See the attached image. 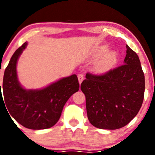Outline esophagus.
<instances>
[{"label":"esophagus","instance_id":"obj_1","mask_svg":"<svg viewBox=\"0 0 155 155\" xmlns=\"http://www.w3.org/2000/svg\"><path fill=\"white\" fill-rule=\"evenodd\" d=\"M78 81H79V84H81V83H82V81H84V75H83L82 74H78Z\"/></svg>","mask_w":155,"mask_h":155}]
</instances>
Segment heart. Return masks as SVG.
<instances>
[{
    "mask_svg": "<svg viewBox=\"0 0 155 155\" xmlns=\"http://www.w3.org/2000/svg\"><path fill=\"white\" fill-rule=\"evenodd\" d=\"M106 45L96 47L92 52V57L97 58L93 65V70L98 74H105L112 69L118 61L117 51L108 50Z\"/></svg>",
    "mask_w": 155,
    "mask_h": 155,
    "instance_id": "obj_1",
    "label": "heart"
}]
</instances>
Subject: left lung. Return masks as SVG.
<instances>
[{"label": "left lung", "instance_id": "1", "mask_svg": "<svg viewBox=\"0 0 155 155\" xmlns=\"http://www.w3.org/2000/svg\"><path fill=\"white\" fill-rule=\"evenodd\" d=\"M124 65L102 75L87 73L81 89L87 117L99 129H120L139 112L144 99L145 76L138 55L127 45Z\"/></svg>", "mask_w": 155, "mask_h": 155}]
</instances>
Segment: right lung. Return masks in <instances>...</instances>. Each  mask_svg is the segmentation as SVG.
<instances>
[{"mask_svg": "<svg viewBox=\"0 0 155 155\" xmlns=\"http://www.w3.org/2000/svg\"><path fill=\"white\" fill-rule=\"evenodd\" d=\"M27 44L15 51L4 71V100L10 115L21 125L31 130L47 129L57 123L65 104L79 90V83L77 75L72 74L39 90L24 88L18 80L16 65Z\"/></svg>", "mask_w": 155, "mask_h": 155, "instance_id": "obj_1", "label": "right lung"}]
</instances>
